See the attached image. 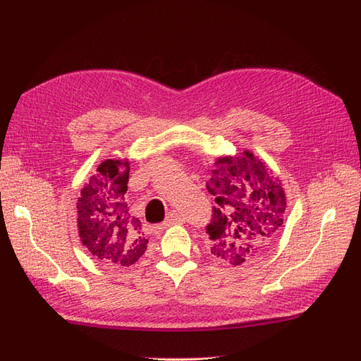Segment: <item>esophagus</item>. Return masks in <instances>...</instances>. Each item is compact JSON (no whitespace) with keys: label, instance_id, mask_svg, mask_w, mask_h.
<instances>
[{"label":"esophagus","instance_id":"esophagus-1","mask_svg":"<svg viewBox=\"0 0 361 361\" xmlns=\"http://www.w3.org/2000/svg\"><path fill=\"white\" fill-rule=\"evenodd\" d=\"M183 221H185V218H183L182 213H179V212H171L170 215H168L166 221H165L164 224H165V226H173V224H179V223H183Z\"/></svg>","mask_w":361,"mask_h":361}]
</instances>
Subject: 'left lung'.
I'll return each instance as SVG.
<instances>
[{
  "instance_id": "1",
  "label": "left lung",
  "mask_w": 361,
  "mask_h": 361,
  "mask_svg": "<svg viewBox=\"0 0 361 361\" xmlns=\"http://www.w3.org/2000/svg\"><path fill=\"white\" fill-rule=\"evenodd\" d=\"M205 187L216 202L205 229L216 259L238 267L273 246L283 226L286 196L263 160L251 151L219 157Z\"/></svg>"
}]
</instances>
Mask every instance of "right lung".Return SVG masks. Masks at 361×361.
Returning <instances> with one entry per match:
<instances>
[{
    "instance_id": "obj_1",
    "label": "right lung",
    "mask_w": 361,
    "mask_h": 361,
    "mask_svg": "<svg viewBox=\"0 0 361 361\" xmlns=\"http://www.w3.org/2000/svg\"><path fill=\"white\" fill-rule=\"evenodd\" d=\"M129 161L107 159L78 197V229L82 245L107 264L130 267L146 251L142 223L128 207Z\"/></svg>"
}]
</instances>
